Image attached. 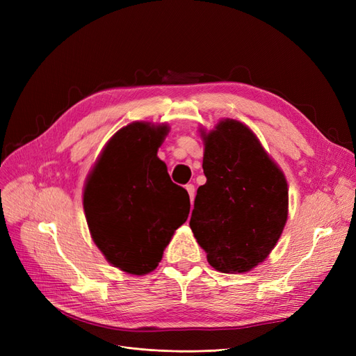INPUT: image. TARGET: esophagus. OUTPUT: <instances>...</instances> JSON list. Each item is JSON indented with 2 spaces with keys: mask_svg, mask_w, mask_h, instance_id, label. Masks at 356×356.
Returning <instances> with one entry per match:
<instances>
[{
  "mask_svg": "<svg viewBox=\"0 0 356 356\" xmlns=\"http://www.w3.org/2000/svg\"><path fill=\"white\" fill-rule=\"evenodd\" d=\"M186 190H187V193H188V196H190V202H191V204H193V202H195V186L193 184H187L186 186Z\"/></svg>",
  "mask_w": 356,
  "mask_h": 356,
  "instance_id": "obj_1",
  "label": "esophagus"
}]
</instances>
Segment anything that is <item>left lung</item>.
<instances>
[{
	"mask_svg": "<svg viewBox=\"0 0 356 356\" xmlns=\"http://www.w3.org/2000/svg\"><path fill=\"white\" fill-rule=\"evenodd\" d=\"M203 139V174L190 229L221 273H245L276 246L288 218V182L250 127L222 118Z\"/></svg>",
	"mask_w": 356,
	"mask_h": 356,
	"instance_id": "left-lung-1",
	"label": "left lung"
}]
</instances>
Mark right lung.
Segmentation results:
<instances>
[{
	"label": "right lung",
	"mask_w": 356,
	"mask_h": 356,
	"mask_svg": "<svg viewBox=\"0 0 356 356\" xmlns=\"http://www.w3.org/2000/svg\"><path fill=\"white\" fill-rule=\"evenodd\" d=\"M166 123L134 122L105 144L83 191L86 221L105 260L129 275L153 272L190 212L188 193L170 181L159 147Z\"/></svg>",
	"instance_id": "add662e5"
}]
</instances>
